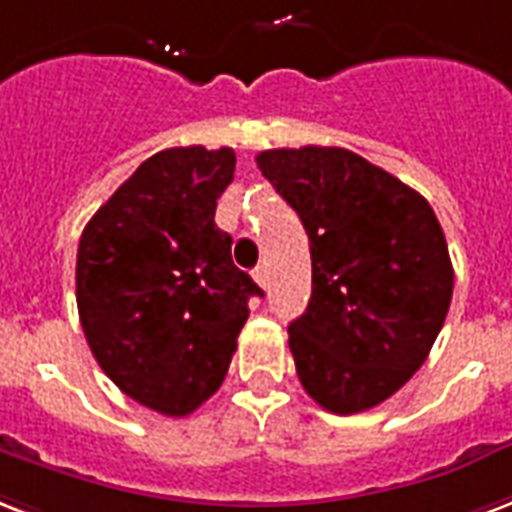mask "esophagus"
Returning <instances> with one entry per match:
<instances>
[{
	"instance_id": "obj_1",
	"label": "esophagus",
	"mask_w": 512,
	"mask_h": 512,
	"mask_svg": "<svg viewBox=\"0 0 512 512\" xmlns=\"http://www.w3.org/2000/svg\"><path fill=\"white\" fill-rule=\"evenodd\" d=\"M252 276H255V282H257V285H260V287H266V285H268V271H266V266H257V268H255V274H252Z\"/></svg>"
}]
</instances>
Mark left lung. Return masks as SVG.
Wrapping results in <instances>:
<instances>
[{"mask_svg":"<svg viewBox=\"0 0 512 512\" xmlns=\"http://www.w3.org/2000/svg\"><path fill=\"white\" fill-rule=\"evenodd\" d=\"M257 168L309 236L312 298L287 328L298 380L328 412L372 410L418 372L445 323V233L429 200L355 151L271 149Z\"/></svg>","mask_w":512,"mask_h":512,"instance_id":"obj_1","label":"left lung"}]
</instances>
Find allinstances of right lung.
<instances>
[{"label": "right lung", "mask_w": 512, "mask_h": 512, "mask_svg": "<svg viewBox=\"0 0 512 512\" xmlns=\"http://www.w3.org/2000/svg\"><path fill=\"white\" fill-rule=\"evenodd\" d=\"M233 149H165L83 227L75 298L92 355L143 407L184 418L219 391L249 298L263 295L214 222Z\"/></svg>", "instance_id": "obj_1"}]
</instances>
